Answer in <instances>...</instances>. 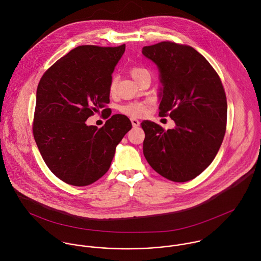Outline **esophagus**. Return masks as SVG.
<instances>
[{
	"label": "esophagus",
	"instance_id": "obj_1",
	"mask_svg": "<svg viewBox=\"0 0 261 261\" xmlns=\"http://www.w3.org/2000/svg\"><path fill=\"white\" fill-rule=\"evenodd\" d=\"M130 121H132V124H133V126H134V127H137V126H139V125H140V120H139V119H137V118L132 117V118H130Z\"/></svg>",
	"mask_w": 261,
	"mask_h": 261
}]
</instances>
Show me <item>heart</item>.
<instances>
[{
	"mask_svg": "<svg viewBox=\"0 0 261 261\" xmlns=\"http://www.w3.org/2000/svg\"><path fill=\"white\" fill-rule=\"evenodd\" d=\"M129 73L132 77L137 80L138 82L143 79L145 76H149V72L148 69L142 67V66H132L129 69ZM116 89V79L115 77H112L110 83V91L111 93H113ZM149 102H128L122 107H120L119 111L121 113L133 116V117H139L144 115L149 110Z\"/></svg>",
	"mask_w": 261,
	"mask_h": 261,
	"instance_id": "obj_1",
	"label": "heart"
}]
</instances>
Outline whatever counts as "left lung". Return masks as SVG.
<instances>
[{"instance_id": "1", "label": "left lung", "mask_w": 261, "mask_h": 261, "mask_svg": "<svg viewBox=\"0 0 261 261\" xmlns=\"http://www.w3.org/2000/svg\"><path fill=\"white\" fill-rule=\"evenodd\" d=\"M143 54L159 67L163 83L160 114L176 127L165 130L144 120V154L164 178L183 183L199 176L223 142L227 100L218 73L193 47L171 41L145 46Z\"/></svg>"}]
</instances>
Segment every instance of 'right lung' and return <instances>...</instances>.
<instances>
[{"mask_svg":"<svg viewBox=\"0 0 261 261\" xmlns=\"http://www.w3.org/2000/svg\"><path fill=\"white\" fill-rule=\"evenodd\" d=\"M124 50L125 44L78 46L39 81L33 136L47 167L66 184L88 186L100 179L132 128L122 114L112 115L100 128L85 123L94 112L110 110L112 74Z\"/></svg>","mask_w":261,"mask_h":261,"instance_id":"right-lung-1","label":"right lung"}]
</instances>
